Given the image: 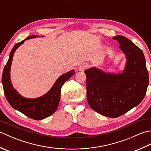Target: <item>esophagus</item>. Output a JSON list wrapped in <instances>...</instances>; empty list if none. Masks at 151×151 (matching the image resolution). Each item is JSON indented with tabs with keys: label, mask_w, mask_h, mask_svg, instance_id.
<instances>
[{
	"label": "esophagus",
	"mask_w": 151,
	"mask_h": 151,
	"mask_svg": "<svg viewBox=\"0 0 151 151\" xmlns=\"http://www.w3.org/2000/svg\"><path fill=\"white\" fill-rule=\"evenodd\" d=\"M88 67V64H86V63L82 64V65H81L78 67V70H81V71H84V70L87 69Z\"/></svg>",
	"instance_id": "1"
}]
</instances>
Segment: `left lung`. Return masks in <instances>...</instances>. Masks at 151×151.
I'll return each mask as SVG.
<instances>
[{
  "mask_svg": "<svg viewBox=\"0 0 151 151\" xmlns=\"http://www.w3.org/2000/svg\"><path fill=\"white\" fill-rule=\"evenodd\" d=\"M127 58L122 73H107L96 67L86 70L88 104L104 116L117 117L142 101L149 85L144 54L139 47L122 36L113 37Z\"/></svg>",
  "mask_w": 151,
  "mask_h": 151,
  "instance_id": "left-lung-1",
  "label": "left lung"
}]
</instances>
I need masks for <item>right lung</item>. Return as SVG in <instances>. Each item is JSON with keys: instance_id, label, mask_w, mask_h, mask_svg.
Here are the masks:
<instances>
[{"instance_id": "obj_1", "label": "right lung", "mask_w": 151, "mask_h": 151, "mask_svg": "<svg viewBox=\"0 0 151 151\" xmlns=\"http://www.w3.org/2000/svg\"><path fill=\"white\" fill-rule=\"evenodd\" d=\"M37 36L36 35H32L15 45L9 54L8 62L3 70L2 83L6 98L13 108L31 119L41 120L50 116L56 111L60 99L61 88L64 83L71 77L75 72L74 70H72L61 75L50 90L40 97L27 99L22 97L12 84L10 69L13 56L16 49L21 45L25 40L36 37Z\"/></svg>"}]
</instances>
